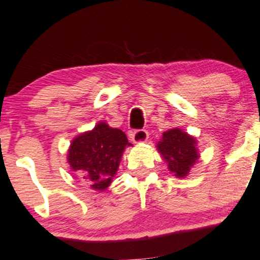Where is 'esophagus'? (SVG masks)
I'll use <instances>...</instances> for the list:
<instances>
[{"mask_svg": "<svg viewBox=\"0 0 260 260\" xmlns=\"http://www.w3.org/2000/svg\"><path fill=\"white\" fill-rule=\"evenodd\" d=\"M148 132L146 129H136L131 133V138L135 143H141L146 142L148 140Z\"/></svg>", "mask_w": 260, "mask_h": 260, "instance_id": "obj_1", "label": "esophagus"}]
</instances>
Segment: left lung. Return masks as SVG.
<instances>
[{
    "label": "left lung",
    "instance_id": "obj_1",
    "mask_svg": "<svg viewBox=\"0 0 260 260\" xmlns=\"http://www.w3.org/2000/svg\"><path fill=\"white\" fill-rule=\"evenodd\" d=\"M195 143L196 141L192 137L179 128L164 133L162 141L157 148L167 161L170 171L174 172L175 176H186L199 158Z\"/></svg>",
    "mask_w": 260,
    "mask_h": 260
}]
</instances>
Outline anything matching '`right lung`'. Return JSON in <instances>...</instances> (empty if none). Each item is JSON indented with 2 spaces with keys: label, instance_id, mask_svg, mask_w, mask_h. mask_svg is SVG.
Returning <instances> with one entry per match:
<instances>
[{
  "label": "right lung",
  "instance_id": "obj_1",
  "mask_svg": "<svg viewBox=\"0 0 260 260\" xmlns=\"http://www.w3.org/2000/svg\"><path fill=\"white\" fill-rule=\"evenodd\" d=\"M127 145L131 143L122 131L101 122L73 141L68 162L74 171L85 175L91 187L102 191L112 182Z\"/></svg>",
  "mask_w": 260,
  "mask_h": 260
}]
</instances>
